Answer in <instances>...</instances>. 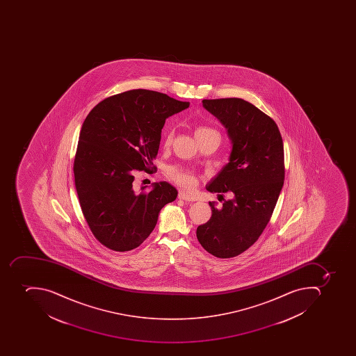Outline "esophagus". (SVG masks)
I'll use <instances>...</instances> for the list:
<instances>
[{
	"mask_svg": "<svg viewBox=\"0 0 356 356\" xmlns=\"http://www.w3.org/2000/svg\"><path fill=\"white\" fill-rule=\"evenodd\" d=\"M178 198L181 199V200H185V202H195L193 197L189 196L188 193H184V191H179Z\"/></svg>",
	"mask_w": 356,
	"mask_h": 356,
	"instance_id": "esophagus-1",
	"label": "esophagus"
}]
</instances>
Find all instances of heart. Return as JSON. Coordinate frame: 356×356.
Masks as SVG:
<instances>
[{"label": "heart", "mask_w": 356, "mask_h": 356, "mask_svg": "<svg viewBox=\"0 0 356 356\" xmlns=\"http://www.w3.org/2000/svg\"><path fill=\"white\" fill-rule=\"evenodd\" d=\"M211 135L219 136V134L213 128L206 126L198 127L195 130V137H196L197 141L202 140L204 138ZM172 139H174V131L171 129L165 130L163 137V147L169 148L171 146V143H172ZM169 177L176 184L186 188V189H189V191L196 187L197 182H198V176L193 171L189 170V169L180 168V167L171 169L169 171Z\"/></svg>", "instance_id": "heart-1"}]
</instances>
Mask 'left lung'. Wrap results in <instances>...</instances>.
<instances>
[{
	"label": "left lung",
	"instance_id": "1",
	"mask_svg": "<svg viewBox=\"0 0 356 356\" xmlns=\"http://www.w3.org/2000/svg\"><path fill=\"white\" fill-rule=\"evenodd\" d=\"M232 139L229 163L207 185L220 208L209 202L211 217L197 228L199 243L211 255L232 258L255 244L270 220L285 178L283 139L277 124L248 101L204 99ZM233 198L226 201L223 193Z\"/></svg>",
	"mask_w": 356,
	"mask_h": 356
}]
</instances>
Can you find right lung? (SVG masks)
I'll return each mask as SVG.
<instances>
[{
  "instance_id": "1",
  "label": "right lung",
  "mask_w": 356,
  "mask_h": 356,
  "mask_svg": "<svg viewBox=\"0 0 356 356\" xmlns=\"http://www.w3.org/2000/svg\"><path fill=\"white\" fill-rule=\"evenodd\" d=\"M189 102L152 90L111 95L89 112L79 136L73 163L82 213L95 239L115 252L143 244L161 208L177 198L168 182L136 189L139 171L154 174L165 119Z\"/></svg>"
}]
</instances>
